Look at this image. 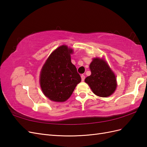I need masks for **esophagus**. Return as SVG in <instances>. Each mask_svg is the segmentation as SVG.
<instances>
[{"label": "esophagus", "instance_id": "34e87169", "mask_svg": "<svg viewBox=\"0 0 147 147\" xmlns=\"http://www.w3.org/2000/svg\"><path fill=\"white\" fill-rule=\"evenodd\" d=\"M81 78H82V81L83 82L84 80V79H85V76H84V75H81Z\"/></svg>", "mask_w": 147, "mask_h": 147}]
</instances>
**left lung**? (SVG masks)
<instances>
[{
    "label": "left lung",
    "instance_id": "left-lung-1",
    "mask_svg": "<svg viewBox=\"0 0 147 147\" xmlns=\"http://www.w3.org/2000/svg\"><path fill=\"white\" fill-rule=\"evenodd\" d=\"M91 74L85 82L94 94L97 96L107 97L112 95L117 86L116 77L107 63L104 59L96 57L90 65Z\"/></svg>",
    "mask_w": 147,
    "mask_h": 147
}]
</instances>
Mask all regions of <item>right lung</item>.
Wrapping results in <instances>:
<instances>
[{"label":"right lung","mask_w":147,"mask_h":147,"mask_svg":"<svg viewBox=\"0 0 147 147\" xmlns=\"http://www.w3.org/2000/svg\"><path fill=\"white\" fill-rule=\"evenodd\" d=\"M73 50L62 45L53 51L43 65L40 84L44 95L55 102H64L80 83V75L71 63Z\"/></svg>","instance_id":"obj_1"}]
</instances>
